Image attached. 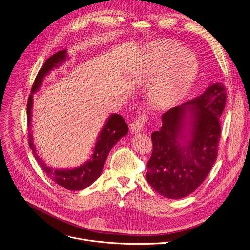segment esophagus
Instances as JSON below:
<instances>
[{"mask_svg": "<svg viewBox=\"0 0 250 250\" xmlns=\"http://www.w3.org/2000/svg\"><path fill=\"white\" fill-rule=\"evenodd\" d=\"M146 121H147V116L145 114L136 118L134 120V122H132L131 125H130V128H131L132 132L133 133H138V132L143 131V128H144V125H145Z\"/></svg>", "mask_w": 250, "mask_h": 250, "instance_id": "1", "label": "esophagus"}]
</instances>
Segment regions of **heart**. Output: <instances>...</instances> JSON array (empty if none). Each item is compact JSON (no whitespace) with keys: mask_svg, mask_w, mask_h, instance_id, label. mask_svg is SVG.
<instances>
[{"mask_svg":"<svg viewBox=\"0 0 250 250\" xmlns=\"http://www.w3.org/2000/svg\"><path fill=\"white\" fill-rule=\"evenodd\" d=\"M151 73L162 75L151 88L153 102L161 108H169L180 102L195 81L199 62L196 55L175 41H161L149 46Z\"/></svg>","mask_w":250,"mask_h":250,"instance_id":"b5f03b06","label":"heart"}]
</instances>
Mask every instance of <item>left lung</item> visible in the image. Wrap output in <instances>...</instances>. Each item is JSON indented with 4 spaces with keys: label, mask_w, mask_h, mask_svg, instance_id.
<instances>
[{
    "label": "left lung",
    "mask_w": 250,
    "mask_h": 250,
    "mask_svg": "<svg viewBox=\"0 0 250 250\" xmlns=\"http://www.w3.org/2000/svg\"><path fill=\"white\" fill-rule=\"evenodd\" d=\"M224 83L162 115V127L152 133L153 153L147 181L161 196L178 200L195 191L217 157L219 117L227 102Z\"/></svg>",
    "instance_id": "obj_1"
}]
</instances>
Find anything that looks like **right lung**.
<instances>
[{
    "mask_svg": "<svg viewBox=\"0 0 250 250\" xmlns=\"http://www.w3.org/2000/svg\"><path fill=\"white\" fill-rule=\"evenodd\" d=\"M67 50H60L52 54L46 60L42 68L40 69L36 80L32 87V93L29 97L26 105L27 114V128H29V145L36 160L39 162L42 169L44 171L46 176L69 190H80L86 188L93 184L97 178L100 177L102 169L104 167L105 161L108 157L109 152L114 147V145L121 139L122 137L128 134V125L119 114H111L103 125L93 148L89 160L76 168L71 169H54L50 168L43 162V160L38 155L36 146L34 144V138L31 132L32 129V111L34 104V93L38 92L42 86L43 78L50 73L54 68H59L66 60H68Z\"/></svg>",
    "mask_w": 250,
    "mask_h": 250,
    "instance_id": "obj_1",
    "label": "right lung"
}]
</instances>
